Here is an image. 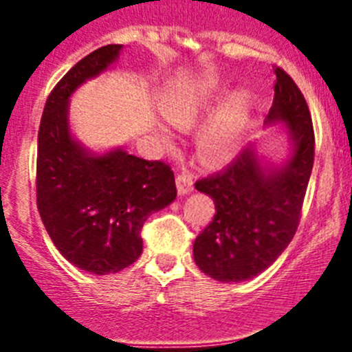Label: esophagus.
I'll use <instances>...</instances> for the list:
<instances>
[{
	"label": "esophagus",
	"instance_id": "34e87169",
	"mask_svg": "<svg viewBox=\"0 0 352 352\" xmlns=\"http://www.w3.org/2000/svg\"><path fill=\"white\" fill-rule=\"evenodd\" d=\"M176 186H178L179 195L190 194V192L194 190V179H192L190 174L179 173L178 176H176Z\"/></svg>",
	"mask_w": 352,
	"mask_h": 352
}]
</instances>
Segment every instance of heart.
Instances as JSON below:
<instances>
[{
  "instance_id": "heart-1",
  "label": "heart",
  "mask_w": 352,
  "mask_h": 352,
  "mask_svg": "<svg viewBox=\"0 0 352 352\" xmlns=\"http://www.w3.org/2000/svg\"><path fill=\"white\" fill-rule=\"evenodd\" d=\"M214 91H217V79L211 76L182 86L167 100L164 107V116L176 129H190L197 121L199 114L208 107L214 96ZM247 93L238 91L231 95L213 125L203 135V149L208 157L213 160H223L231 157L234 149L236 130L247 114ZM158 135L166 144L169 142V133L166 130H158Z\"/></svg>"
}]
</instances>
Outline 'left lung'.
<instances>
[{"mask_svg":"<svg viewBox=\"0 0 352 352\" xmlns=\"http://www.w3.org/2000/svg\"><path fill=\"white\" fill-rule=\"evenodd\" d=\"M275 96L266 123L282 121L292 142L284 166H263L248 144L220 173L199 179L214 217L194 241L199 270L220 282H241L272 266L291 243L314 166V126L296 82L275 67Z\"/></svg>","mask_w":352,"mask_h":352,"instance_id":"8db88e82","label":"left lung"}]
</instances>
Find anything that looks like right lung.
<instances>
[{
  "label": "right lung",
  "mask_w": 352,
  "mask_h": 352,
  "mask_svg": "<svg viewBox=\"0 0 352 352\" xmlns=\"http://www.w3.org/2000/svg\"><path fill=\"white\" fill-rule=\"evenodd\" d=\"M123 45L89 52L56 84L43 107L36 153V206L52 243L74 266L118 273L142 252L141 229L176 199L174 173L125 149L95 155L72 138L68 100L118 60Z\"/></svg>",
  "instance_id": "add662e5"
}]
</instances>
